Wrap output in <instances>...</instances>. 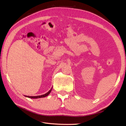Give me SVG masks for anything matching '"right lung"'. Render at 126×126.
<instances>
[{
  "instance_id": "1",
  "label": "right lung",
  "mask_w": 126,
  "mask_h": 126,
  "mask_svg": "<svg viewBox=\"0 0 126 126\" xmlns=\"http://www.w3.org/2000/svg\"><path fill=\"white\" fill-rule=\"evenodd\" d=\"M52 90V88H51L49 91L47 93H46V94H43L41 95H37V96H28V95H25V97H28L29 98H35V99H37V98H43V97H46L51 92V91Z\"/></svg>"
}]
</instances>
